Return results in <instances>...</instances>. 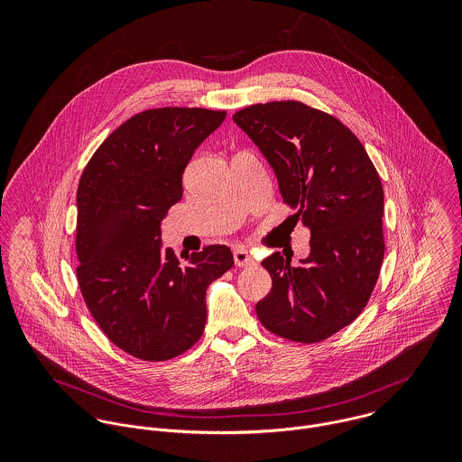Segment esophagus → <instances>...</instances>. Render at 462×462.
I'll list each match as a JSON object with an SVG mask.
<instances>
[{"label": "esophagus", "instance_id": "obj_1", "mask_svg": "<svg viewBox=\"0 0 462 462\" xmlns=\"http://www.w3.org/2000/svg\"><path fill=\"white\" fill-rule=\"evenodd\" d=\"M233 256H235V263L238 264V266H253L254 264V260L251 258L247 249H242V247L235 249Z\"/></svg>", "mask_w": 462, "mask_h": 462}]
</instances>
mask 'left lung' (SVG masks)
<instances>
[{"label":"left lung","mask_w":462,"mask_h":462,"mask_svg":"<svg viewBox=\"0 0 462 462\" xmlns=\"http://www.w3.org/2000/svg\"><path fill=\"white\" fill-rule=\"evenodd\" d=\"M277 178L284 204L310 229V256L281 253L262 264L270 293L256 304L266 329L317 343L366 306L384 258L381 178L359 138L329 114L299 101L253 105L233 116ZM295 222V224H297Z\"/></svg>","instance_id":"obj_1"}]
</instances>
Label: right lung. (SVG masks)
Returning a JSON list of instances; mask_svg holds the SVG:
<instances>
[{
    "label": "right lung",
    "instance_id": "1",
    "mask_svg": "<svg viewBox=\"0 0 462 462\" xmlns=\"http://www.w3.org/2000/svg\"><path fill=\"white\" fill-rule=\"evenodd\" d=\"M224 119L226 112L204 108L145 110L112 133L81 174V295L108 339L138 359L189 350L206 324V288L235 263L226 245L183 262L162 242V220L183 198L189 162Z\"/></svg>",
    "mask_w": 462,
    "mask_h": 462
}]
</instances>
